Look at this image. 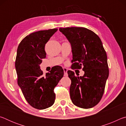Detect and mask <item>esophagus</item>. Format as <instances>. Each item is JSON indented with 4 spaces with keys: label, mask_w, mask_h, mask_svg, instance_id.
Wrapping results in <instances>:
<instances>
[{
    "label": "esophagus",
    "mask_w": 126,
    "mask_h": 126,
    "mask_svg": "<svg viewBox=\"0 0 126 126\" xmlns=\"http://www.w3.org/2000/svg\"><path fill=\"white\" fill-rule=\"evenodd\" d=\"M63 71H64V76H68V73H67V71L68 69L66 68H63Z\"/></svg>",
    "instance_id": "esophagus-1"
}]
</instances>
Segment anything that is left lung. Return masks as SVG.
<instances>
[{
    "label": "left lung",
    "mask_w": 126,
    "mask_h": 126,
    "mask_svg": "<svg viewBox=\"0 0 126 126\" xmlns=\"http://www.w3.org/2000/svg\"><path fill=\"white\" fill-rule=\"evenodd\" d=\"M71 43L72 69H80L83 76H76L68 71L71 80L70 96L74 105L88 109L101 101L109 76L107 57L99 37L91 30L83 27L59 28ZM78 76V75H77Z\"/></svg>",
    "instance_id": "left-lung-1"
}]
</instances>
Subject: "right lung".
<instances>
[{
    "instance_id": "1",
    "label": "right lung",
    "mask_w": 126,
    "mask_h": 126,
    "mask_svg": "<svg viewBox=\"0 0 126 126\" xmlns=\"http://www.w3.org/2000/svg\"><path fill=\"white\" fill-rule=\"evenodd\" d=\"M57 31L52 29L30 34L21 41L17 49L15 66L18 84L28 103L38 110L54 104V89L64 75L62 67H57L44 76L39 66L46 57V44Z\"/></svg>"
}]
</instances>
